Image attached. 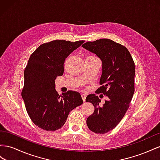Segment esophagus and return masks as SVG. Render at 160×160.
<instances>
[{
    "label": "esophagus",
    "mask_w": 160,
    "mask_h": 160,
    "mask_svg": "<svg viewBox=\"0 0 160 160\" xmlns=\"http://www.w3.org/2000/svg\"><path fill=\"white\" fill-rule=\"evenodd\" d=\"M81 96H82V98L83 101H84V102H85L86 98V96H87V94H85V93H84V94H81Z\"/></svg>",
    "instance_id": "esophagus-1"
}]
</instances>
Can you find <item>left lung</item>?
Segmentation results:
<instances>
[{
  "mask_svg": "<svg viewBox=\"0 0 160 160\" xmlns=\"http://www.w3.org/2000/svg\"><path fill=\"white\" fill-rule=\"evenodd\" d=\"M101 60L102 75L97 92L108 98L100 107V100L94 94L86 98L94 107V112L88 117L86 124L95 133L104 134L115 128L129 108L134 94L135 63L125 46L108 39L88 42L82 45Z\"/></svg>",
  "mask_w": 160,
  "mask_h": 160,
  "instance_id": "8db88e82",
  "label": "left lung"
}]
</instances>
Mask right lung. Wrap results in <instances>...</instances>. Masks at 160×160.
Returning <instances> with one entry per match:
<instances>
[{"label":"right lung","instance_id":"add662e5","mask_svg":"<svg viewBox=\"0 0 160 160\" xmlns=\"http://www.w3.org/2000/svg\"><path fill=\"white\" fill-rule=\"evenodd\" d=\"M84 42L54 40L41 45L31 55L21 95L31 121L39 128L61 129L70 112L83 103L78 92L69 90L59 95L55 80L63 74L65 59Z\"/></svg>","mask_w":160,"mask_h":160}]
</instances>
